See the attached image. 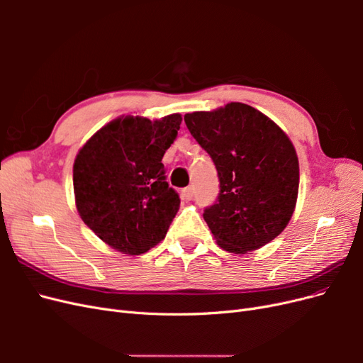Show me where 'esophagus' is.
I'll return each instance as SVG.
<instances>
[{"instance_id":"obj_1","label":"esophagus","mask_w":363,"mask_h":363,"mask_svg":"<svg viewBox=\"0 0 363 363\" xmlns=\"http://www.w3.org/2000/svg\"><path fill=\"white\" fill-rule=\"evenodd\" d=\"M183 195H184L186 200H192L194 195H195V188H194V186H188V188L183 191Z\"/></svg>"}]
</instances>
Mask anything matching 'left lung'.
<instances>
[{"mask_svg":"<svg viewBox=\"0 0 363 363\" xmlns=\"http://www.w3.org/2000/svg\"><path fill=\"white\" fill-rule=\"evenodd\" d=\"M219 179L216 201L204 221L218 245L236 255L257 250L288 225L298 195L295 148L272 121L242 103L184 115Z\"/></svg>","mask_w":363,"mask_h":363,"instance_id":"left-lung-1","label":"left lung"}]
</instances>
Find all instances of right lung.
Masks as SVG:
<instances>
[{
    "instance_id": "add662e5",
    "label": "right lung",
    "mask_w": 363,
    "mask_h": 363,
    "mask_svg": "<svg viewBox=\"0 0 363 363\" xmlns=\"http://www.w3.org/2000/svg\"><path fill=\"white\" fill-rule=\"evenodd\" d=\"M182 124L179 113L151 123L118 118L86 142L74 162L75 204L83 223L112 248L142 255L167 235L180 196L162 163Z\"/></svg>"
}]
</instances>
